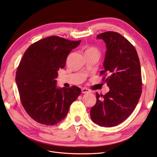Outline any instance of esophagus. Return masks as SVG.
Here are the masks:
<instances>
[{
    "mask_svg": "<svg viewBox=\"0 0 157 157\" xmlns=\"http://www.w3.org/2000/svg\"><path fill=\"white\" fill-rule=\"evenodd\" d=\"M90 92H91V91L88 88H82V94H88Z\"/></svg>",
    "mask_w": 157,
    "mask_h": 157,
    "instance_id": "1",
    "label": "esophagus"
}]
</instances>
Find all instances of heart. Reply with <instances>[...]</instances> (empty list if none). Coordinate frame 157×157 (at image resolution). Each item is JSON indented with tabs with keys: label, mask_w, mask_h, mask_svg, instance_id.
I'll return each instance as SVG.
<instances>
[{
	"label": "heart",
	"mask_w": 157,
	"mask_h": 157,
	"mask_svg": "<svg viewBox=\"0 0 157 157\" xmlns=\"http://www.w3.org/2000/svg\"><path fill=\"white\" fill-rule=\"evenodd\" d=\"M87 51H96V50L94 48H90V49H88L87 51H86V52Z\"/></svg>",
	"instance_id": "b5f03b06"
}]
</instances>
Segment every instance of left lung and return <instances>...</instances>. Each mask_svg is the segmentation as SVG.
Segmentation results:
<instances>
[{
	"label": "left lung",
	"mask_w": 157,
	"mask_h": 157,
	"mask_svg": "<svg viewBox=\"0 0 157 157\" xmlns=\"http://www.w3.org/2000/svg\"><path fill=\"white\" fill-rule=\"evenodd\" d=\"M106 44L103 71L110 90L105 95L96 93L97 102L90 116L101 127H111L122 123L136 108L142 94L141 67L134 47L120 34L106 32L97 35Z\"/></svg>",
	"instance_id": "8db88e82"
}]
</instances>
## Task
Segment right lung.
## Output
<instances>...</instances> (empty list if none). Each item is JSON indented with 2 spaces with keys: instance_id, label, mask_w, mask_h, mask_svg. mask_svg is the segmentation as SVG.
Returning a JSON list of instances; mask_svg holds the SVG:
<instances>
[{
  "instance_id": "right-lung-1",
  "label": "right lung",
  "mask_w": 157,
  "mask_h": 157,
  "mask_svg": "<svg viewBox=\"0 0 157 157\" xmlns=\"http://www.w3.org/2000/svg\"><path fill=\"white\" fill-rule=\"evenodd\" d=\"M80 42L53 36L37 41L24 53L15 82L25 111L37 123L54 125L60 122L80 94L77 86L58 88L55 80L69 52Z\"/></svg>"
}]
</instances>
